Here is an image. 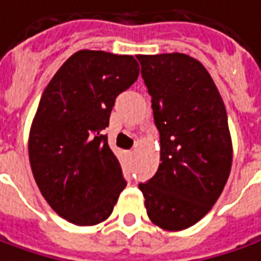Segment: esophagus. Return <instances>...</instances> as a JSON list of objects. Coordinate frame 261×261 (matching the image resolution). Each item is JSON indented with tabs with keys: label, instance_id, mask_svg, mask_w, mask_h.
Instances as JSON below:
<instances>
[{
	"label": "esophagus",
	"instance_id": "esophagus-1",
	"mask_svg": "<svg viewBox=\"0 0 261 261\" xmlns=\"http://www.w3.org/2000/svg\"><path fill=\"white\" fill-rule=\"evenodd\" d=\"M125 155H127V159H133L134 151H133V150H130V151H125Z\"/></svg>",
	"mask_w": 261,
	"mask_h": 261
}]
</instances>
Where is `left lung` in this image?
<instances>
[{
  "instance_id": "8db88e82",
  "label": "left lung",
  "mask_w": 261,
  "mask_h": 261,
  "mask_svg": "<svg viewBox=\"0 0 261 261\" xmlns=\"http://www.w3.org/2000/svg\"><path fill=\"white\" fill-rule=\"evenodd\" d=\"M160 133V166L140 182L155 226L178 231L212 210L233 160L227 113L217 87L196 58L173 53L137 56Z\"/></svg>"
}]
</instances>
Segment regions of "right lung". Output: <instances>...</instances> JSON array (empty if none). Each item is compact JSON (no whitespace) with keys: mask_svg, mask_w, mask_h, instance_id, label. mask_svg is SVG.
Wrapping results in <instances>:
<instances>
[{"mask_svg":"<svg viewBox=\"0 0 261 261\" xmlns=\"http://www.w3.org/2000/svg\"><path fill=\"white\" fill-rule=\"evenodd\" d=\"M138 72L133 56L81 49L42 93L28 138L30 164L47 203L72 224L108 219L127 186L102 130L117 95Z\"/></svg>","mask_w":261,"mask_h":261,"instance_id":"right-lung-1","label":"right lung"}]
</instances>
